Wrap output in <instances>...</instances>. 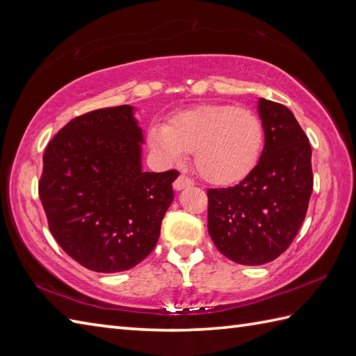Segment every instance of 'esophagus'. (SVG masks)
I'll return each mask as SVG.
<instances>
[{"label":"esophagus","instance_id":"esophagus-1","mask_svg":"<svg viewBox=\"0 0 356 356\" xmlns=\"http://www.w3.org/2000/svg\"><path fill=\"white\" fill-rule=\"evenodd\" d=\"M194 182L193 180L188 177V176H185V174H180V176L174 180V190L176 191H180V190H184V188H188V186H191Z\"/></svg>","mask_w":356,"mask_h":356}]
</instances>
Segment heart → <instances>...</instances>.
Returning a JSON list of instances; mask_svg holds the SVG:
<instances>
[{
    "label": "heart",
    "instance_id": "heart-1",
    "mask_svg": "<svg viewBox=\"0 0 356 356\" xmlns=\"http://www.w3.org/2000/svg\"><path fill=\"white\" fill-rule=\"evenodd\" d=\"M148 142L165 161L180 162L195 153L194 165L209 184L229 185L248 176L263 147V125L252 110L207 104L153 125Z\"/></svg>",
    "mask_w": 356,
    "mask_h": 356
}]
</instances>
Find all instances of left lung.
<instances>
[{"label": "left lung", "instance_id": "1", "mask_svg": "<svg viewBox=\"0 0 356 356\" xmlns=\"http://www.w3.org/2000/svg\"><path fill=\"white\" fill-rule=\"evenodd\" d=\"M264 130L260 161L236 186L209 188L208 231L229 260L264 264L291 246L314 188L311 143L283 104L260 99Z\"/></svg>", "mask_w": 356, "mask_h": 356}]
</instances>
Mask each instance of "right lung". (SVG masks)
Here are the masks:
<instances>
[{
  "label": "right lung",
  "mask_w": 356,
  "mask_h": 356,
  "mask_svg": "<svg viewBox=\"0 0 356 356\" xmlns=\"http://www.w3.org/2000/svg\"><path fill=\"white\" fill-rule=\"evenodd\" d=\"M130 105L93 110L53 136L38 184L49 229L82 266L110 274L153 251L179 171L143 172Z\"/></svg>",
  "instance_id": "1"
}]
</instances>
